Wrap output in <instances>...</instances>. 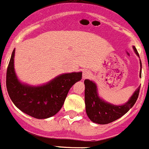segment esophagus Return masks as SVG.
<instances>
[{
    "label": "esophagus",
    "mask_w": 149,
    "mask_h": 149,
    "mask_svg": "<svg viewBox=\"0 0 149 149\" xmlns=\"http://www.w3.org/2000/svg\"><path fill=\"white\" fill-rule=\"evenodd\" d=\"M90 76H91V72H90V71L87 70V69H85V70L83 71V74H82L83 79H86L88 77H89Z\"/></svg>",
    "instance_id": "1"
}]
</instances>
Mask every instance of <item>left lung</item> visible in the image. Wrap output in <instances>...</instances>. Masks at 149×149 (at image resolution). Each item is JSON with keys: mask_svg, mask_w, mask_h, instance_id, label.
Returning a JSON list of instances; mask_svg holds the SVG:
<instances>
[{"mask_svg": "<svg viewBox=\"0 0 149 149\" xmlns=\"http://www.w3.org/2000/svg\"><path fill=\"white\" fill-rule=\"evenodd\" d=\"M135 53L139 57L137 49L133 46ZM140 62V77H141L142 63ZM85 84L86 111L88 118L92 122L98 124H108L123 116L132 108L138 98L140 86L138 87L125 104L117 106L106 102L98 95L95 83L90 80H84Z\"/></svg>", "mask_w": 149, "mask_h": 149, "instance_id": "left-lung-1", "label": "left lung"}]
</instances>
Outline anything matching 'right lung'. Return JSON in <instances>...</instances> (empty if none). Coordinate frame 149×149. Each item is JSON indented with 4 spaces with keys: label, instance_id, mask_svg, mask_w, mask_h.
Returning <instances> with one entry per match:
<instances>
[{
    "label": "right lung",
    "instance_id": "right-lung-1",
    "mask_svg": "<svg viewBox=\"0 0 149 149\" xmlns=\"http://www.w3.org/2000/svg\"><path fill=\"white\" fill-rule=\"evenodd\" d=\"M13 50L6 71V88L12 101L20 111L37 119H46L61 110L74 84L82 79V72L62 74L44 85L22 84L15 72Z\"/></svg>",
    "mask_w": 149,
    "mask_h": 149
}]
</instances>
